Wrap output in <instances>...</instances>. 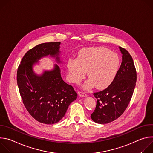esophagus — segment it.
Here are the masks:
<instances>
[{"label":"esophagus","instance_id":"1","mask_svg":"<svg viewBox=\"0 0 153 153\" xmlns=\"http://www.w3.org/2000/svg\"><path fill=\"white\" fill-rule=\"evenodd\" d=\"M78 94L79 96L80 97H86L87 95L86 94H85V93H83V92H79L78 93Z\"/></svg>","mask_w":153,"mask_h":153}]
</instances>
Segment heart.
I'll use <instances>...</instances> for the list:
<instances>
[{"mask_svg": "<svg viewBox=\"0 0 153 153\" xmlns=\"http://www.w3.org/2000/svg\"><path fill=\"white\" fill-rule=\"evenodd\" d=\"M120 64L117 54L105 47H94L80 50L77 59H68L67 68L71 82L79 83L86 71L88 80L85 85V88L95 85L98 89H104L114 81Z\"/></svg>", "mask_w": 153, "mask_h": 153, "instance_id": "b5f03b06", "label": "heart"}]
</instances>
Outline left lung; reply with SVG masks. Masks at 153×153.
<instances>
[{
  "mask_svg": "<svg viewBox=\"0 0 153 153\" xmlns=\"http://www.w3.org/2000/svg\"><path fill=\"white\" fill-rule=\"evenodd\" d=\"M119 48L122 62L114 81L105 90L93 94L97 100L91 118L99 124L111 122L123 113L136 86L137 74L133 58L125 49Z\"/></svg>",
  "mask_w": 153,
  "mask_h": 153,
  "instance_id": "8db88e82",
  "label": "left lung"
}]
</instances>
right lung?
<instances>
[{"mask_svg": "<svg viewBox=\"0 0 153 153\" xmlns=\"http://www.w3.org/2000/svg\"><path fill=\"white\" fill-rule=\"evenodd\" d=\"M60 42H48L37 45L30 50L22 59L17 73V82L23 103L31 116L45 124L59 122L66 113L77 94L73 86L61 77L57 63L51 70L37 74L33 67L39 60L50 56L57 63H62Z\"/></svg>", "mask_w": 153, "mask_h": 153, "instance_id": "1", "label": "right lung"}]
</instances>
